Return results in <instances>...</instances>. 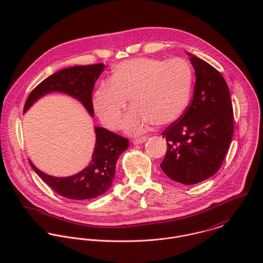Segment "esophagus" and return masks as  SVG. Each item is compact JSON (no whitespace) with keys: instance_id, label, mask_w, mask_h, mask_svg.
I'll use <instances>...</instances> for the list:
<instances>
[{"instance_id":"34e87169","label":"esophagus","mask_w":263,"mask_h":263,"mask_svg":"<svg viewBox=\"0 0 263 263\" xmlns=\"http://www.w3.org/2000/svg\"><path fill=\"white\" fill-rule=\"evenodd\" d=\"M147 140V137L146 136H142V137H139V138H135V139H133L132 140V143L133 144H141V143H143V142H145Z\"/></svg>"}]
</instances>
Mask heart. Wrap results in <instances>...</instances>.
<instances>
[{
    "instance_id": "obj_1",
    "label": "heart",
    "mask_w": 263,
    "mask_h": 263,
    "mask_svg": "<svg viewBox=\"0 0 263 263\" xmlns=\"http://www.w3.org/2000/svg\"><path fill=\"white\" fill-rule=\"evenodd\" d=\"M192 83V68L182 58H136L118 64L110 80L99 84L92 107L106 128L116 130L130 98L133 106L122 127L128 134H138L153 123L163 126L179 119L189 103Z\"/></svg>"
}]
</instances>
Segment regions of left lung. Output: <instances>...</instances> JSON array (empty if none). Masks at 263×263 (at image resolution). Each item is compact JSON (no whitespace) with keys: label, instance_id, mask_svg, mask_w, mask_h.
Listing matches in <instances>:
<instances>
[{"label":"left lung","instance_id":"1","mask_svg":"<svg viewBox=\"0 0 263 263\" xmlns=\"http://www.w3.org/2000/svg\"><path fill=\"white\" fill-rule=\"evenodd\" d=\"M195 70L191 104L161 134L166 155L160 163L173 181L194 185L213 176L226 157L234 132L228 84L208 62L186 52Z\"/></svg>","mask_w":263,"mask_h":263}]
</instances>
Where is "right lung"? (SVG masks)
Listing matches in <instances>:
<instances>
[{
  "label": "right lung",
  "mask_w": 263,
  "mask_h": 263,
  "mask_svg": "<svg viewBox=\"0 0 263 263\" xmlns=\"http://www.w3.org/2000/svg\"><path fill=\"white\" fill-rule=\"evenodd\" d=\"M105 69L104 64L74 66L60 70L42 81L29 95L24 112L41 98L61 92L77 100L93 117L92 90ZM96 144L89 164L70 177H53L39 170L29 159L33 171L54 192L69 199H92L105 194L112 183L119 157L129 147V140L105 128L95 127Z\"/></svg>",
  "instance_id": "1"
}]
</instances>
